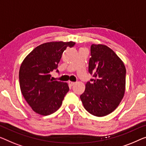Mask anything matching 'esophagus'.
Returning a JSON list of instances; mask_svg holds the SVG:
<instances>
[{"label": "esophagus", "mask_w": 146, "mask_h": 146, "mask_svg": "<svg viewBox=\"0 0 146 146\" xmlns=\"http://www.w3.org/2000/svg\"><path fill=\"white\" fill-rule=\"evenodd\" d=\"M68 83H69V85H70L71 86H72L74 85V84H75V82H72V81H69Z\"/></svg>", "instance_id": "34e87169"}]
</instances>
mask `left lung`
<instances>
[{"instance_id":"left-lung-1","label":"left lung","mask_w":146,"mask_h":146,"mask_svg":"<svg viewBox=\"0 0 146 146\" xmlns=\"http://www.w3.org/2000/svg\"><path fill=\"white\" fill-rule=\"evenodd\" d=\"M88 72L92 76L80 95L85 110L94 116L103 117L113 111L125 90L126 68L111 49L102 44H92Z\"/></svg>"}]
</instances>
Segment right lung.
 <instances>
[{
  "instance_id": "right-lung-1",
  "label": "right lung",
  "mask_w": 146,
  "mask_h": 146,
  "mask_svg": "<svg viewBox=\"0 0 146 146\" xmlns=\"http://www.w3.org/2000/svg\"><path fill=\"white\" fill-rule=\"evenodd\" d=\"M75 42H51L34 48L21 65L19 81L21 92L35 112L48 115L62 105L69 88L66 82L53 80L51 73H59L58 64L67 47Z\"/></svg>"
}]
</instances>
